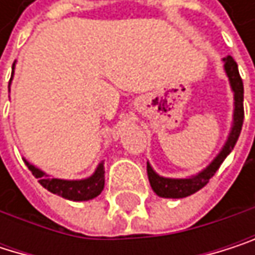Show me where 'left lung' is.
I'll return each instance as SVG.
<instances>
[{
	"mask_svg": "<svg viewBox=\"0 0 255 255\" xmlns=\"http://www.w3.org/2000/svg\"><path fill=\"white\" fill-rule=\"evenodd\" d=\"M224 61V69L230 81V87L235 93V111H233V126L229 133V138L224 144V147L221 148L218 156L213 161L198 174L191 176L188 179H168L162 177L153 171L150 164L147 162V176L151 189L156 192V195L164 197V198H183L188 195L195 194L201 188H204L209 180L213 177V174L218 171L221 164L224 162V159L230 154V151L235 148L238 138L242 130L244 125V82L239 75L238 63L233 60V57L227 55L226 58H222Z\"/></svg>",
	"mask_w": 255,
	"mask_h": 255,
	"instance_id": "left-lung-1",
	"label": "left lung"
}]
</instances>
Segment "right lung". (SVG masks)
Wrapping results in <instances>:
<instances>
[{
  "label": "right lung",
  "instance_id": "obj_1",
  "mask_svg": "<svg viewBox=\"0 0 255 255\" xmlns=\"http://www.w3.org/2000/svg\"><path fill=\"white\" fill-rule=\"evenodd\" d=\"M14 69V63H13ZM13 76V73H11ZM11 81V79H10ZM28 170L33 173L36 179H39V183L48 189L52 194H57L63 198L72 200V201H87L94 197H98L105 186V168L104 162H101L96 168V171L93 173V176L82 179V180H63V179H55L49 177L46 173L42 170L36 168L33 164H29L26 159H23Z\"/></svg>",
  "mask_w": 255,
  "mask_h": 255
}]
</instances>
